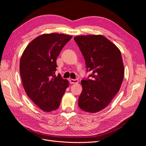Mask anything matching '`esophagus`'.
Returning a JSON list of instances; mask_svg holds the SVG:
<instances>
[{"label":"esophagus","mask_w":146,"mask_h":146,"mask_svg":"<svg viewBox=\"0 0 146 146\" xmlns=\"http://www.w3.org/2000/svg\"><path fill=\"white\" fill-rule=\"evenodd\" d=\"M70 83L71 84H76L78 82V79H70Z\"/></svg>","instance_id":"34e87169"}]
</instances>
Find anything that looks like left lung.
<instances>
[{
  "instance_id": "8db88e82",
  "label": "left lung",
  "mask_w": 146,
  "mask_h": 146,
  "mask_svg": "<svg viewBox=\"0 0 146 146\" xmlns=\"http://www.w3.org/2000/svg\"><path fill=\"white\" fill-rule=\"evenodd\" d=\"M74 39L86 68L92 72L91 79L81 81L83 89L78 106L86 112H99L110 104L121 86L124 67L121 51L101 35H82Z\"/></svg>"
}]
</instances>
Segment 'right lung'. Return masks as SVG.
I'll return each instance as SVG.
<instances>
[{
    "label": "right lung",
    "instance_id": "1",
    "mask_svg": "<svg viewBox=\"0 0 146 146\" xmlns=\"http://www.w3.org/2000/svg\"><path fill=\"white\" fill-rule=\"evenodd\" d=\"M72 36L45 33L26 47L20 60V74L24 90L33 102L45 112L59 107L69 82L56 77V60Z\"/></svg>",
    "mask_w": 146,
    "mask_h": 146
}]
</instances>
